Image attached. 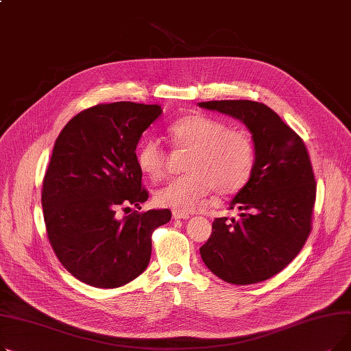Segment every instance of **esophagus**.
<instances>
[{
    "instance_id": "1",
    "label": "esophagus",
    "mask_w": 351,
    "mask_h": 351,
    "mask_svg": "<svg viewBox=\"0 0 351 351\" xmlns=\"http://www.w3.org/2000/svg\"><path fill=\"white\" fill-rule=\"evenodd\" d=\"M172 216H173V219H189V213H185V212H178V210H173Z\"/></svg>"
}]
</instances>
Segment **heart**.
I'll return each instance as SVG.
<instances>
[{"label":"heart","instance_id":"obj_1","mask_svg":"<svg viewBox=\"0 0 351 351\" xmlns=\"http://www.w3.org/2000/svg\"><path fill=\"white\" fill-rule=\"evenodd\" d=\"M173 143L189 154L182 175L156 191L159 206L178 212L196 210L209 191L230 195L249 180L254 163V145L247 132L228 129L219 119L204 114L186 115L169 125ZM143 175L158 180L166 171V154L155 138L145 139L136 152Z\"/></svg>","mask_w":351,"mask_h":351}]
</instances>
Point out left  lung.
I'll use <instances>...</instances> for the list:
<instances>
[{"label": "left lung", "instance_id": "obj_1", "mask_svg": "<svg viewBox=\"0 0 351 351\" xmlns=\"http://www.w3.org/2000/svg\"><path fill=\"white\" fill-rule=\"evenodd\" d=\"M242 121L254 145L253 171L229 208L239 220L217 217L200 247L202 261L232 285H253L282 271L299 254L311 230L316 182L302 138L265 104L199 102Z\"/></svg>", "mask_w": 351, "mask_h": 351}]
</instances>
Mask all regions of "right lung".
Segmentation results:
<instances>
[{"instance_id":"add662e5","label":"right lung","mask_w":351,"mask_h":351,"mask_svg":"<svg viewBox=\"0 0 351 351\" xmlns=\"http://www.w3.org/2000/svg\"><path fill=\"white\" fill-rule=\"evenodd\" d=\"M160 114L159 105H97L73 117L55 141L43 182L47 234L62 266L89 286L114 289L136 279L149 265L154 230L171 220L169 209L115 216L149 197L135 151Z\"/></svg>"}]
</instances>
